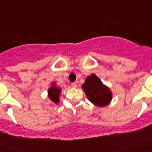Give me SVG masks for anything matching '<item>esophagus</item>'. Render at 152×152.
I'll use <instances>...</instances> for the list:
<instances>
[{"label":"esophagus","mask_w":152,"mask_h":152,"mask_svg":"<svg viewBox=\"0 0 152 152\" xmlns=\"http://www.w3.org/2000/svg\"><path fill=\"white\" fill-rule=\"evenodd\" d=\"M72 88H77V83H76V82L72 83Z\"/></svg>","instance_id":"34e87169"}]
</instances>
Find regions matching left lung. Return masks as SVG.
<instances>
[{
  "mask_svg": "<svg viewBox=\"0 0 152 152\" xmlns=\"http://www.w3.org/2000/svg\"><path fill=\"white\" fill-rule=\"evenodd\" d=\"M82 89L88 100L98 107H105L112 100L110 89L104 85L94 74L87 77L85 82L82 85Z\"/></svg>",
  "mask_w": 152,
  "mask_h": 152,
  "instance_id": "1",
  "label": "left lung"
}]
</instances>
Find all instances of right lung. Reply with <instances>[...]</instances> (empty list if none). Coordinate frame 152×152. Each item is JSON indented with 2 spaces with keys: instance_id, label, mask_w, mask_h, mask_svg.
<instances>
[{
  "instance_id": "obj_1",
  "label": "right lung",
  "mask_w": 152,
  "mask_h": 152,
  "mask_svg": "<svg viewBox=\"0 0 152 152\" xmlns=\"http://www.w3.org/2000/svg\"><path fill=\"white\" fill-rule=\"evenodd\" d=\"M61 88L57 87L56 83H52L49 89L48 90V96L52 102L57 104L59 102V96L61 94Z\"/></svg>"
}]
</instances>
